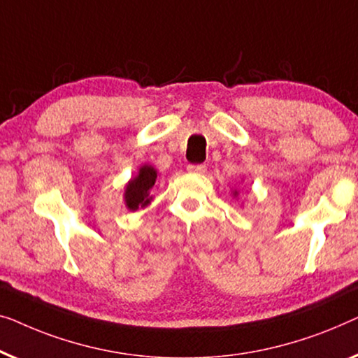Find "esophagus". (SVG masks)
Masks as SVG:
<instances>
[{
    "label": "esophagus",
    "mask_w": 358,
    "mask_h": 358,
    "mask_svg": "<svg viewBox=\"0 0 358 358\" xmlns=\"http://www.w3.org/2000/svg\"><path fill=\"white\" fill-rule=\"evenodd\" d=\"M186 169H188V172H191V173H204L206 172V165H203V164H189Z\"/></svg>",
    "instance_id": "34e87169"
}]
</instances>
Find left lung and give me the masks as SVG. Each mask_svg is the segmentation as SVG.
<instances>
[{
	"label": "left lung",
	"instance_id": "left-lung-1",
	"mask_svg": "<svg viewBox=\"0 0 358 358\" xmlns=\"http://www.w3.org/2000/svg\"><path fill=\"white\" fill-rule=\"evenodd\" d=\"M236 194H238V193H236V191H234V196H236Z\"/></svg>",
	"mask_w": 358,
	"mask_h": 358
}]
</instances>
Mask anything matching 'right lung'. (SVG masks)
<instances>
[{
    "label": "right lung",
    "mask_w": 358,
    "mask_h": 358,
    "mask_svg": "<svg viewBox=\"0 0 358 358\" xmlns=\"http://www.w3.org/2000/svg\"><path fill=\"white\" fill-rule=\"evenodd\" d=\"M155 180H157V170L152 165H143L138 175L128 181L124 188V204L129 210L143 209L150 204L152 201L150 189L155 185Z\"/></svg>",
    "instance_id": "1"
}]
</instances>
